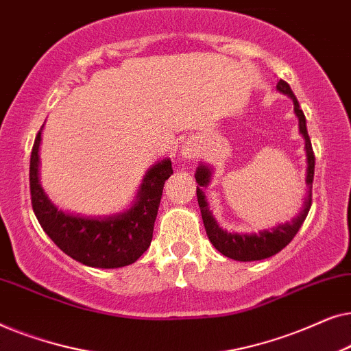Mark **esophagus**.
I'll return each mask as SVG.
<instances>
[{
    "label": "esophagus",
    "mask_w": 351,
    "mask_h": 351,
    "mask_svg": "<svg viewBox=\"0 0 351 351\" xmlns=\"http://www.w3.org/2000/svg\"><path fill=\"white\" fill-rule=\"evenodd\" d=\"M182 153H184V156H186V158L193 156V153H191L190 148H184V152H182Z\"/></svg>",
    "instance_id": "1"
}]
</instances>
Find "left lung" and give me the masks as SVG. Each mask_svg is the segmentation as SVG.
<instances>
[{
    "mask_svg": "<svg viewBox=\"0 0 351 351\" xmlns=\"http://www.w3.org/2000/svg\"><path fill=\"white\" fill-rule=\"evenodd\" d=\"M276 89L280 93L286 94L287 97L292 99L294 102V112L295 117L299 118V129L300 134L305 138V152H306V162H308V167H306V196H305V204L302 213L297 215V217L292 220V222H286L282 225H278V227L271 230H263V232L258 233H230L225 232L215 222L213 217V213H210L208 208V201L204 198L203 189L201 186H206L210 180V169L208 166L201 165L198 169H196L195 179L198 182V189H196V196H198V204L201 209V217H203L206 233H208L209 241L213 243V246L217 249L220 254H223L225 257L233 258V261L239 262H252V261H263V258H268L275 256L285 249L287 244H289L294 237L299 232V228L304 223V220L308 215V210L311 208V186H313V176H315V153L313 148H311V142L308 137V132H306V121L305 114L300 110V105L297 102L294 93H292L291 86L286 83V81L280 80L276 84Z\"/></svg>",
    "mask_w": 351,
    "mask_h": 351,
    "instance_id": "obj_1",
    "label": "left lung"
}]
</instances>
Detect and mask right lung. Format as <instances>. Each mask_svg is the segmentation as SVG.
<instances>
[{
  "label": "right lung",
  "instance_id": "obj_1",
  "mask_svg": "<svg viewBox=\"0 0 351 351\" xmlns=\"http://www.w3.org/2000/svg\"><path fill=\"white\" fill-rule=\"evenodd\" d=\"M41 131L30 156V195L38 222L47 237L66 256L94 268L131 265L147 251L160 208L165 182L172 174L171 160H162L148 169L137 199L126 213L108 217H84L57 209L41 189L38 179Z\"/></svg>",
  "mask_w": 351,
  "mask_h": 351
}]
</instances>
